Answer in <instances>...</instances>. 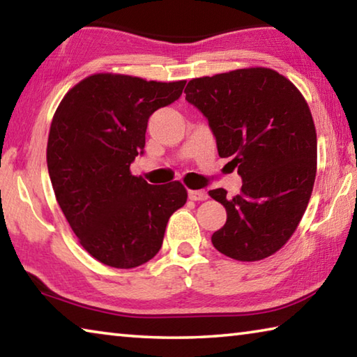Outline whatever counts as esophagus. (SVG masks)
<instances>
[{
	"mask_svg": "<svg viewBox=\"0 0 357 357\" xmlns=\"http://www.w3.org/2000/svg\"><path fill=\"white\" fill-rule=\"evenodd\" d=\"M189 198L193 202H204L208 198V193L204 190H189Z\"/></svg>",
	"mask_w": 357,
	"mask_h": 357,
	"instance_id": "obj_1",
	"label": "esophagus"
}]
</instances>
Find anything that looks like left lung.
<instances>
[{
  "label": "left lung",
  "mask_w": 357,
  "mask_h": 357,
  "mask_svg": "<svg viewBox=\"0 0 357 357\" xmlns=\"http://www.w3.org/2000/svg\"><path fill=\"white\" fill-rule=\"evenodd\" d=\"M184 93L208 118L219 155L231 157L243 178L233 198L209 190L227 209L211 241L238 261L274 255L298 228L315 184L317 130L307 100L269 68L192 78Z\"/></svg>",
  "instance_id": "left-lung-1"
}]
</instances>
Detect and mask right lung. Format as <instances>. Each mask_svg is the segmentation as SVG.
I'll use <instances>...</instances> for the list:
<instances>
[{"label":"right lung","mask_w":357,"mask_h":357,"mask_svg":"<svg viewBox=\"0 0 357 357\" xmlns=\"http://www.w3.org/2000/svg\"><path fill=\"white\" fill-rule=\"evenodd\" d=\"M184 84L99 72L72 86L53 114L47 167L56 202L83 249L112 268L154 258L168 219L187 202L179 181L151 185L130 173L149 116Z\"/></svg>","instance_id":"obj_1"}]
</instances>
